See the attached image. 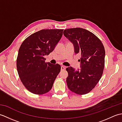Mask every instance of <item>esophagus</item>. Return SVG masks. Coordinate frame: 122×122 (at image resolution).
Instances as JSON below:
<instances>
[{"mask_svg":"<svg viewBox=\"0 0 122 122\" xmlns=\"http://www.w3.org/2000/svg\"><path fill=\"white\" fill-rule=\"evenodd\" d=\"M66 66H61V70H64L66 69Z\"/></svg>","mask_w":122,"mask_h":122,"instance_id":"34e87169","label":"esophagus"}]
</instances>
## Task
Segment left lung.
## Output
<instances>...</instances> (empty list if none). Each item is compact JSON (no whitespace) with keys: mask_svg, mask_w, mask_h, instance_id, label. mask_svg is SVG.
Masks as SVG:
<instances>
[{"mask_svg":"<svg viewBox=\"0 0 122 122\" xmlns=\"http://www.w3.org/2000/svg\"><path fill=\"white\" fill-rule=\"evenodd\" d=\"M63 35L73 44L75 53L81 56L80 70L75 71L71 66L66 69L68 72L67 85L76 94H87L102 77L105 64L104 47L94 34L83 28L67 29Z\"/></svg>","mask_w":122,"mask_h":122,"instance_id":"8db88e82","label":"left lung"}]
</instances>
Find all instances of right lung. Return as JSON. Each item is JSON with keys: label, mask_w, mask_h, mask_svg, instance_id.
Here are the masks:
<instances>
[{"label": "right lung", "mask_w": 122, "mask_h": 122, "mask_svg": "<svg viewBox=\"0 0 122 122\" xmlns=\"http://www.w3.org/2000/svg\"><path fill=\"white\" fill-rule=\"evenodd\" d=\"M63 29H43L23 41L17 59V69L22 84L35 94H43L52 87L61 70L58 64L45 62L44 56L54 50L63 35Z\"/></svg>", "instance_id": "right-lung-1"}]
</instances>
